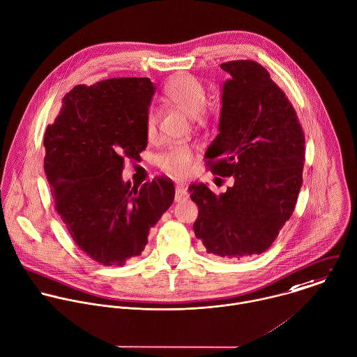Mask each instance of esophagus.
<instances>
[{"label":"esophagus","instance_id":"obj_1","mask_svg":"<svg viewBox=\"0 0 357 357\" xmlns=\"http://www.w3.org/2000/svg\"><path fill=\"white\" fill-rule=\"evenodd\" d=\"M188 190L183 185H179L176 186V190H175V202H182L185 199H188Z\"/></svg>","mask_w":357,"mask_h":357}]
</instances>
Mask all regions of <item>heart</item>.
Instances as JSON below:
<instances>
[{
    "label": "heart",
    "mask_w": 357,
    "mask_h": 357,
    "mask_svg": "<svg viewBox=\"0 0 357 357\" xmlns=\"http://www.w3.org/2000/svg\"><path fill=\"white\" fill-rule=\"evenodd\" d=\"M164 97L185 114L202 122L207 114L206 89L204 84L193 75L181 73L172 77L164 87ZM158 114L151 107L146 112L144 132L147 139L153 140L157 136ZM195 151L190 144H176L161 153L157 158V165L165 174L174 178H185L192 174Z\"/></svg>",
    "instance_id": "obj_1"
}]
</instances>
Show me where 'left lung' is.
Listing matches in <instances>:
<instances>
[{
    "label": "left lung",
    "instance_id": "8db88e82",
    "mask_svg": "<svg viewBox=\"0 0 357 357\" xmlns=\"http://www.w3.org/2000/svg\"><path fill=\"white\" fill-rule=\"evenodd\" d=\"M232 77L222 87L220 133L206 151L207 168L234 176L215 195L189 186L199 207L193 225L207 252L239 260L266 252L291 218L303 182L305 132L287 94L256 61L221 63Z\"/></svg>",
    "mask_w": 357,
    "mask_h": 357
}]
</instances>
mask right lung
Segmentation results:
<instances>
[{"label": "right lung", "mask_w": 357, "mask_h": 357, "mask_svg": "<svg viewBox=\"0 0 357 357\" xmlns=\"http://www.w3.org/2000/svg\"><path fill=\"white\" fill-rule=\"evenodd\" d=\"M153 94L149 77L77 84L44 133V171L55 211L77 248L102 266L137 257L175 197L167 176L137 189L121 175L123 162L146 150L144 118Z\"/></svg>", "instance_id": "add662e5"}]
</instances>
